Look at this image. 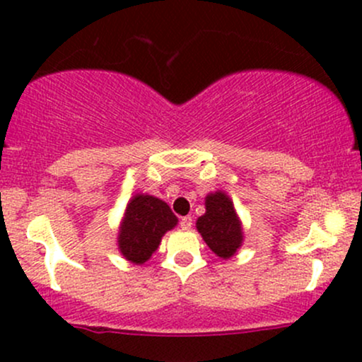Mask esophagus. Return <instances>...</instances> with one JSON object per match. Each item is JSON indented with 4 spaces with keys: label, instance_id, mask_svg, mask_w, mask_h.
<instances>
[{
    "label": "esophagus",
    "instance_id": "1",
    "mask_svg": "<svg viewBox=\"0 0 362 362\" xmlns=\"http://www.w3.org/2000/svg\"><path fill=\"white\" fill-rule=\"evenodd\" d=\"M180 228L182 230H190V228H192V218H190V216L180 218Z\"/></svg>",
    "mask_w": 362,
    "mask_h": 362
}]
</instances>
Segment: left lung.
Wrapping results in <instances>:
<instances>
[{
	"instance_id": "obj_1",
	"label": "left lung",
	"mask_w": 362,
	"mask_h": 362,
	"mask_svg": "<svg viewBox=\"0 0 362 362\" xmlns=\"http://www.w3.org/2000/svg\"><path fill=\"white\" fill-rule=\"evenodd\" d=\"M206 213L197 219L195 228L207 247L216 255L228 260L243 245V224L233 201L223 190L206 195Z\"/></svg>"
}]
</instances>
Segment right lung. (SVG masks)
I'll return each mask as SVG.
<instances>
[{
	"label": "right lung",
	"instance_id": "obj_1",
	"mask_svg": "<svg viewBox=\"0 0 362 362\" xmlns=\"http://www.w3.org/2000/svg\"><path fill=\"white\" fill-rule=\"evenodd\" d=\"M177 223V216L165 201L149 194L132 195L119 226V252L126 260L143 265L158 250L163 235Z\"/></svg>",
	"mask_w": 362,
	"mask_h": 362
}]
</instances>
